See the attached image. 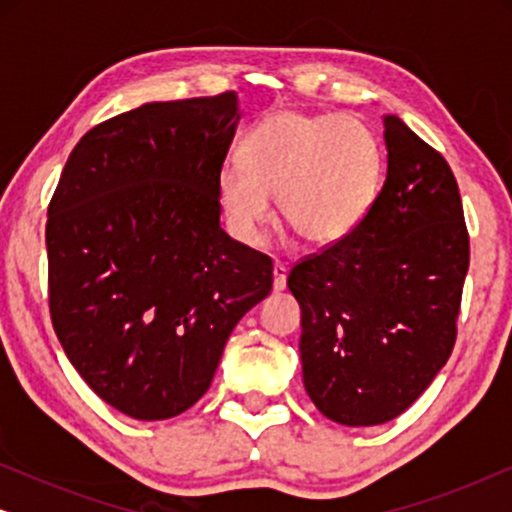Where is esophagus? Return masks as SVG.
Wrapping results in <instances>:
<instances>
[{"mask_svg": "<svg viewBox=\"0 0 512 512\" xmlns=\"http://www.w3.org/2000/svg\"><path fill=\"white\" fill-rule=\"evenodd\" d=\"M272 289L275 291L286 289V268L282 263H275V268H272Z\"/></svg>", "mask_w": 512, "mask_h": 512, "instance_id": "obj_1", "label": "esophagus"}]
</instances>
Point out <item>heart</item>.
Returning <instances> with one entry per match:
<instances>
[{
    "label": "heart",
    "mask_w": 512,
    "mask_h": 512,
    "mask_svg": "<svg viewBox=\"0 0 512 512\" xmlns=\"http://www.w3.org/2000/svg\"><path fill=\"white\" fill-rule=\"evenodd\" d=\"M242 165L221 167L216 191L230 230L261 244L279 216L300 240L331 247L354 233L373 207L382 174L377 139L359 118L272 111L244 137Z\"/></svg>",
    "instance_id": "obj_1"
}]
</instances>
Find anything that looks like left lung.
<instances>
[{
    "label": "left lung",
    "instance_id": "1",
    "mask_svg": "<svg viewBox=\"0 0 512 512\" xmlns=\"http://www.w3.org/2000/svg\"><path fill=\"white\" fill-rule=\"evenodd\" d=\"M387 179L352 235L293 265L303 382L321 415L375 426L410 408L450 359L471 258L457 179L384 114Z\"/></svg>",
    "mask_w": 512,
    "mask_h": 512
}]
</instances>
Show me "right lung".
Returning a JSON list of instances; mask_svg holds the SVG:
<instances>
[{
	"label": "right lung",
	"mask_w": 512,
	"mask_h": 512,
	"mask_svg": "<svg viewBox=\"0 0 512 512\" xmlns=\"http://www.w3.org/2000/svg\"><path fill=\"white\" fill-rule=\"evenodd\" d=\"M235 93L149 102L90 128L48 202V310L67 359L123 415L200 401L270 256L219 226Z\"/></svg>",
	"instance_id": "obj_1"
}]
</instances>
